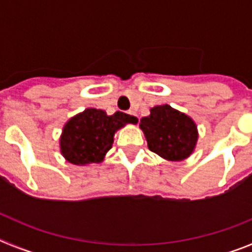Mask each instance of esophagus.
Listing matches in <instances>:
<instances>
[{"label":"esophagus","instance_id":"1","mask_svg":"<svg viewBox=\"0 0 252 252\" xmlns=\"http://www.w3.org/2000/svg\"><path fill=\"white\" fill-rule=\"evenodd\" d=\"M128 115H131V116H133V117H135V119H139V116L136 115V112H135V111H132V110H130L128 111Z\"/></svg>","mask_w":252,"mask_h":252}]
</instances>
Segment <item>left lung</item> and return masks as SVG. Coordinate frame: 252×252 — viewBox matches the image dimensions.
<instances>
[{
	"label": "left lung",
	"instance_id": "8db88e82",
	"mask_svg": "<svg viewBox=\"0 0 252 252\" xmlns=\"http://www.w3.org/2000/svg\"><path fill=\"white\" fill-rule=\"evenodd\" d=\"M140 128L153 153L170 161L184 160L193 153L198 140L194 121L169 104L155 106L140 120Z\"/></svg>",
	"mask_w": 252,
	"mask_h": 252
}]
</instances>
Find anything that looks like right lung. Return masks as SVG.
<instances>
[{"label":"right lung","mask_w":252,"mask_h":252,"mask_svg":"<svg viewBox=\"0 0 252 252\" xmlns=\"http://www.w3.org/2000/svg\"><path fill=\"white\" fill-rule=\"evenodd\" d=\"M137 119L117 111L107 116L102 110L87 108L69 120L60 136V153L66 161L74 165L101 162L112 148L113 136L127 124H136Z\"/></svg>","instance_id":"obj_1"}]
</instances>
